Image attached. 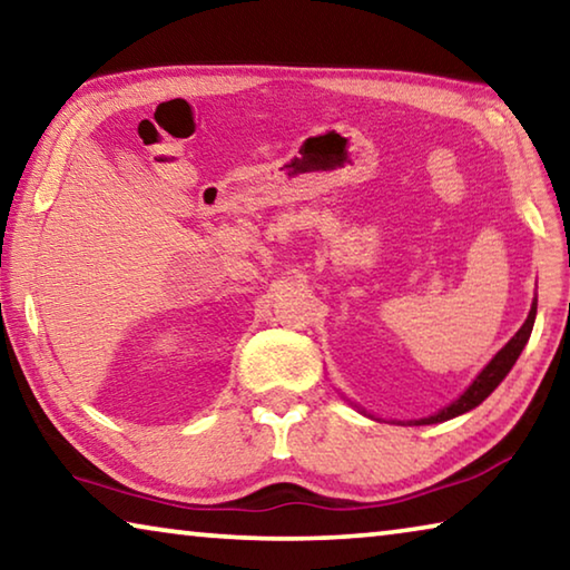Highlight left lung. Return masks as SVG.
Here are the masks:
<instances>
[{
  "label": "left lung",
  "mask_w": 570,
  "mask_h": 570,
  "mask_svg": "<svg viewBox=\"0 0 570 570\" xmlns=\"http://www.w3.org/2000/svg\"><path fill=\"white\" fill-rule=\"evenodd\" d=\"M535 312H538V298L533 302V306H530V314L525 324L520 326V330L515 332L513 340H510L503 350H500L493 362H490L485 370H482L478 374V380L470 384V387L465 390V394H460V400H455L450 404V407L440 410L438 414H432V417H424V420H414V424H432V422H445V420H452L458 417V414L468 412L472 407H478V404L488 397L490 392H493L500 382L505 380V374L513 370L515 360L520 356V352H523V346L528 344L530 340V332H533V322H535Z\"/></svg>",
  "instance_id": "8db88e82"
}]
</instances>
